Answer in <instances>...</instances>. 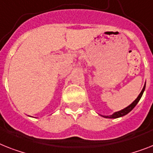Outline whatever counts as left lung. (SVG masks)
<instances>
[{
    "label": "left lung",
    "instance_id": "1",
    "mask_svg": "<svg viewBox=\"0 0 153 153\" xmlns=\"http://www.w3.org/2000/svg\"><path fill=\"white\" fill-rule=\"evenodd\" d=\"M145 89H146V84H145V85H144L143 89L142 90V91H141V93L139 94V95L137 96V98H136L135 100L134 101V102H132L131 105H128L127 107L124 108L123 109H122V110H120V111H118V112H116V113H114L113 114L110 115V116H102V115H101V116H102V117H105V118H109V119H116V118H119V117H123V116H125V115H127V113H129L130 112H131V111L132 110V109H133V108L136 106V105L137 104V102H139V100L141 99V98H142V94H143Z\"/></svg>",
    "mask_w": 153,
    "mask_h": 153
}]
</instances>
